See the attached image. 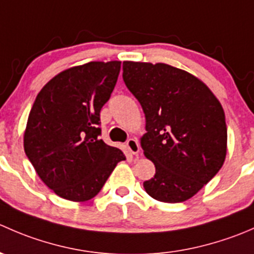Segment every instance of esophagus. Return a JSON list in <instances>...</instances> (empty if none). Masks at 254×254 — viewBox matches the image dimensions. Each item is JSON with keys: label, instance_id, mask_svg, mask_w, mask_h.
I'll return each instance as SVG.
<instances>
[{"label": "esophagus", "instance_id": "esophagus-1", "mask_svg": "<svg viewBox=\"0 0 254 254\" xmlns=\"http://www.w3.org/2000/svg\"><path fill=\"white\" fill-rule=\"evenodd\" d=\"M127 147L132 155H137L140 152V145L139 141L136 139H129L127 141Z\"/></svg>", "mask_w": 254, "mask_h": 254}]
</instances>
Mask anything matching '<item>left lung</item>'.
I'll return each mask as SVG.
<instances>
[{
  "label": "left lung",
  "instance_id": "1",
  "mask_svg": "<svg viewBox=\"0 0 254 254\" xmlns=\"http://www.w3.org/2000/svg\"><path fill=\"white\" fill-rule=\"evenodd\" d=\"M123 79L145 113L141 147L156 167L146 193L163 203L188 200L226 158L221 103L203 81L167 64L124 61Z\"/></svg>",
  "mask_w": 254,
  "mask_h": 254
}]
</instances>
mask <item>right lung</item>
Instances as JSON below:
<instances>
[{"instance_id": "add662e5", "label": "right lung", "mask_w": 254, "mask_h": 254, "mask_svg": "<svg viewBox=\"0 0 254 254\" xmlns=\"http://www.w3.org/2000/svg\"><path fill=\"white\" fill-rule=\"evenodd\" d=\"M120 61H91L58 73L28 117L24 151L56 195L87 201L101 191L125 155L102 139L99 113L117 83Z\"/></svg>"}]
</instances>
